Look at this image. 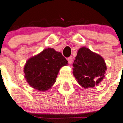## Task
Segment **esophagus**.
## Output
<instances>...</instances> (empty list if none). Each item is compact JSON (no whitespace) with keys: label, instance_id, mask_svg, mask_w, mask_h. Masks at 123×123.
Here are the masks:
<instances>
[{"label":"esophagus","instance_id":"esophagus-1","mask_svg":"<svg viewBox=\"0 0 123 123\" xmlns=\"http://www.w3.org/2000/svg\"><path fill=\"white\" fill-rule=\"evenodd\" d=\"M68 61L69 64H71L73 62V57H72V56L68 58Z\"/></svg>","mask_w":123,"mask_h":123}]
</instances>
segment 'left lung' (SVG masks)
<instances>
[{"label":"left lung","instance_id":"left-lung-1","mask_svg":"<svg viewBox=\"0 0 123 123\" xmlns=\"http://www.w3.org/2000/svg\"><path fill=\"white\" fill-rule=\"evenodd\" d=\"M73 67V75L79 84L86 88L102 81L107 69L104 59L86 47L78 50Z\"/></svg>","mask_w":123,"mask_h":123}]
</instances>
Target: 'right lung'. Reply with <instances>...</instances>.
Here are the masks:
<instances>
[{
  "label": "right lung",
  "instance_id": "obj_1",
  "mask_svg": "<svg viewBox=\"0 0 123 123\" xmlns=\"http://www.w3.org/2000/svg\"><path fill=\"white\" fill-rule=\"evenodd\" d=\"M67 64L61 53L48 48L27 61L24 68L25 78L35 89L48 90L55 82L60 68Z\"/></svg>",
  "mask_w": 123,
  "mask_h": 123
}]
</instances>
